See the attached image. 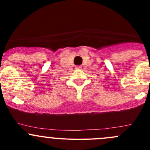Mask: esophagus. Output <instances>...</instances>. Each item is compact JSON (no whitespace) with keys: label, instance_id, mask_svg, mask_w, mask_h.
I'll list each match as a JSON object with an SVG mask.
<instances>
[{"label":"esophagus","instance_id":"obj_1","mask_svg":"<svg viewBox=\"0 0 150 150\" xmlns=\"http://www.w3.org/2000/svg\"><path fill=\"white\" fill-rule=\"evenodd\" d=\"M76 67V68H75V69H81V68L82 67H81V66H76V67Z\"/></svg>","mask_w":150,"mask_h":150}]
</instances>
